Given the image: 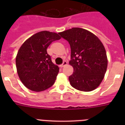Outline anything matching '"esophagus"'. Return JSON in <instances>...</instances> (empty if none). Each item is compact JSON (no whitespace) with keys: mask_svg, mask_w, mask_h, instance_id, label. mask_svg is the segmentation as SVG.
<instances>
[{"mask_svg":"<svg viewBox=\"0 0 125 125\" xmlns=\"http://www.w3.org/2000/svg\"><path fill=\"white\" fill-rule=\"evenodd\" d=\"M67 64H68V62H67L66 61H64L63 63L61 65H60V67L61 68H63V67H64V66H66Z\"/></svg>","mask_w":125,"mask_h":125,"instance_id":"34e87169","label":"esophagus"}]
</instances>
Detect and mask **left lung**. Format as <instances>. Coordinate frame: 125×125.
<instances>
[{
  "mask_svg": "<svg viewBox=\"0 0 125 125\" xmlns=\"http://www.w3.org/2000/svg\"><path fill=\"white\" fill-rule=\"evenodd\" d=\"M71 47L69 64L74 73L69 77L71 85L83 91H91L100 84L108 66L106 52L98 37L87 30L73 27L59 32Z\"/></svg>",
  "mask_w": 125,
  "mask_h": 125,
  "instance_id": "left-lung-1",
  "label": "left lung"
}]
</instances>
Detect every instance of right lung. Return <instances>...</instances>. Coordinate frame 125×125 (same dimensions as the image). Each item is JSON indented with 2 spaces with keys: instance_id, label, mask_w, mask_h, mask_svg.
Here are the masks:
<instances>
[{
  "instance_id": "right-lung-1",
  "label": "right lung",
  "mask_w": 125,
  "mask_h": 125,
  "mask_svg": "<svg viewBox=\"0 0 125 125\" xmlns=\"http://www.w3.org/2000/svg\"><path fill=\"white\" fill-rule=\"evenodd\" d=\"M60 39L55 32L41 31L29 37L20 47L15 59L16 68L26 88L39 92L54 84L59 68L52 63L47 49L53 41Z\"/></svg>"
}]
</instances>
